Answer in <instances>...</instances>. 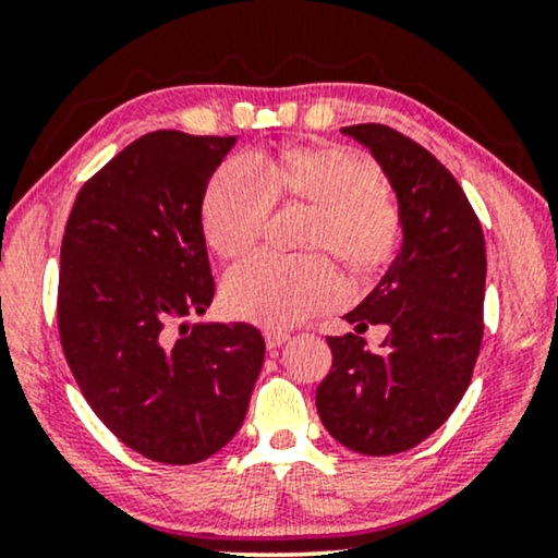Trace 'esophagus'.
Masks as SVG:
<instances>
[{
    "instance_id": "34e87169",
    "label": "esophagus",
    "mask_w": 558,
    "mask_h": 558,
    "mask_svg": "<svg viewBox=\"0 0 558 558\" xmlns=\"http://www.w3.org/2000/svg\"><path fill=\"white\" fill-rule=\"evenodd\" d=\"M264 338H266V348L269 350H277L284 345L289 340V332H281V330H264Z\"/></svg>"
}]
</instances>
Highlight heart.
Returning <instances> with one entry per match:
<instances>
[{"mask_svg": "<svg viewBox=\"0 0 558 558\" xmlns=\"http://www.w3.org/2000/svg\"><path fill=\"white\" fill-rule=\"evenodd\" d=\"M304 203L296 246L310 254H256L228 271L226 307L266 327H289L342 296L330 251L357 281L384 274L403 243V213L384 190L378 167L342 144H292L254 151L213 172L201 220L208 246L223 258L248 254L269 223L271 205Z\"/></svg>", "mask_w": 558, "mask_h": 558, "instance_id": "heart-1", "label": "heart"}]
</instances>
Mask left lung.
<instances>
[{"label": "left lung", "instance_id": "left-lung-1", "mask_svg": "<svg viewBox=\"0 0 558 558\" xmlns=\"http://www.w3.org/2000/svg\"><path fill=\"white\" fill-rule=\"evenodd\" d=\"M378 159L399 197L403 243L378 287L348 312L355 332L327 338L332 368L317 411L340 445L384 457L416 447L468 391L483 342L485 235L460 182L386 124L342 126ZM386 324L378 354L360 332Z\"/></svg>", "mask_w": 558, "mask_h": 558}]
</instances>
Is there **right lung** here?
Returning <instances> with one entry per match:
<instances>
[{
    "instance_id": "1",
    "label": "right lung",
    "mask_w": 558,
    "mask_h": 558,
    "mask_svg": "<svg viewBox=\"0 0 558 558\" xmlns=\"http://www.w3.org/2000/svg\"><path fill=\"white\" fill-rule=\"evenodd\" d=\"M235 136L149 132L75 197L60 248L58 330L75 384L134 452L208 460L241 429L264 365L254 325H193L213 284L201 205Z\"/></svg>"
}]
</instances>
